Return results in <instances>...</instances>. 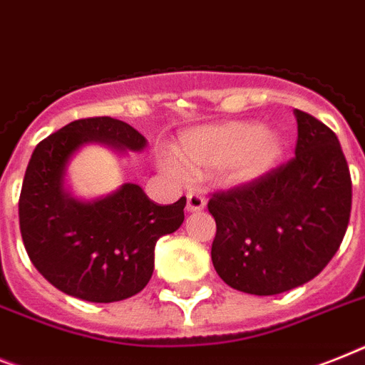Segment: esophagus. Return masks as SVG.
Segmentation results:
<instances>
[{
    "label": "esophagus",
    "instance_id": "34e87169",
    "mask_svg": "<svg viewBox=\"0 0 365 365\" xmlns=\"http://www.w3.org/2000/svg\"><path fill=\"white\" fill-rule=\"evenodd\" d=\"M206 206V198L200 192H187V212H200Z\"/></svg>",
    "mask_w": 365,
    "mask_h": 365
}]
</instances>
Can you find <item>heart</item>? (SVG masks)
Here are the masks:
<instances>
[{
    "instance_id": "1",
    "label": "heart",
    "mask_w": 365,
    "mask_h": 365,
    "mask_svg": "<svg viewBox=\"0 0 365 365\" xmlns=\"http://www.w3.org/2000/svg\"><path fill=\"white\" fill-rule=\"evenodd\" d=\"M281 150L279 136L251 121L198 129L182 142V157L189 167L227 165V178L232 183H250L268 174L279 161ZM165 170L178 180L187 176L185 168L174 163H167Z\"/></svg>"
}]
</instances>
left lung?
<instances>
[{
  "instance_id": "8db88e82",
  "label": "left lung",
  "mask_w": 365,
  "mask_h": 365,
  "mask_svg": "<svg viewBox=\"0 0 365 365\" xmlns=\"http://www.w3.org/2000/svg\"><path fill=\"white\" fill-rule=\"evenodd\" d=\"M294 115L296 155L208 202L213 268L247 294H281L321 274L351 217V173L336 133L307 112Z\"/></svg>"
}]
</instances>
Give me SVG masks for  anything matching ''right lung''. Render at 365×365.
<instances>
[{
	"instance_id": "1",
	"label": "right lung",
	"mask_w": 365,
	"mask_h": 365,
	"mask_svg": "<svg viewBox=\"0 0 365 365\" xmlns=\"http://www.w3.org/2000/svg\"><path fill=\"white\" fill-rule=\"evenodd\" d=\"M88 142L140 152L146 138L125 121H71L37 144L19 200L29 260L48 283L80 300L110 304L138 294L153 274L155 242L183 223L185 197L161 206L136 183L80 202L63 191L65 165Z\"/></svg>"
}]
</instances>
